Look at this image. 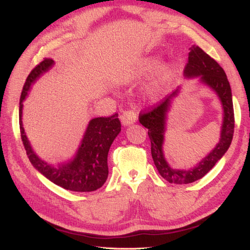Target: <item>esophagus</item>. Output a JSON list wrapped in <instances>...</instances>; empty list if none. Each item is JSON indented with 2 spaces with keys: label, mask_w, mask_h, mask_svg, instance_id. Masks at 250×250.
<instances>
[{
  "label": "esophagus",
  "mask_w": 250,
  "mask_h": 250,
  "mask_svg": "<svg viewBox=\"0 0 250 250\" xmlns=\"http://www.w3.org/2000/svg\"><path fill=\"white\" fill-rule=\"evenodd\" d=\"M121 121L122 124L127 126L133 124L137 121V113L134 111V109H128V111H124L121 115Z\"/></svg>",
  "instance_id": "34e87169"
}]
</instances>
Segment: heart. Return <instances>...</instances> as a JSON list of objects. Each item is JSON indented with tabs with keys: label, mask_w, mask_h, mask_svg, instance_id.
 Instances as JSON below:
<instances>
[{
	"label": "heart",
	"mask_w": 250,
	"mask_h": 250,
	"mask_svg": "<svg viewBox=\"0 0 250 250\" xmlns=\"http://www.w3.org/2000/svg\"><path fill=\"white\" fill-rule=\"evenodd\" d=\"M159 65V60L158 59H148L147 61H145L141 67H138L137 70H135L132 73L128 74V79H136L142 76H146L148 73H151L152 71L158 68ZM174 71L172 68L170 67H165L161 72L159 73L158 78L154 83V86H152V91L157 93L164 89V87L168 84V83L171 81V79L173 78Z\"/></svg>",
	"instance_id": "1"
}]
</instances>
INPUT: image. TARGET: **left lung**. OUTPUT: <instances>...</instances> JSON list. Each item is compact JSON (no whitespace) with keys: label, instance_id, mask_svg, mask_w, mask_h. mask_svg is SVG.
<instances>
[{"label":"left lung","instance_id":"obj_1","mask_svg":"<svg viewBox=\"0 0 250 250\" xmlns=\"http://www.w3.org/2000/svg\"><path fill=\"white\" fill-rule=\"evenodd\" d=\"M185 76L187 78L200 77L201 83L211 87L217 94L224 113H223L220 142L205 158L201 160L194 168L189 170L172 169L165 159L163 150L167 114L170 111L172 99L180 92L179 87L171 94L166 96L163 101H160L156 106H152L150 111L139 114V122L148 128V136L151 143V156L157 170L160 176L168 182L176 185H188L203 178L229 148L235 127L230 85L221 65L199 46L193 45L190 48L189 58L185 68Z\"/></svg>","mask_w":250,"mask_h":250}]
</instances>
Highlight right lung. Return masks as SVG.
<instances>
[{
  "mask_svg": "<svg viewBox=\"0 0 250 250\" xmlns=\"http://www.w3.org/2000/svg\"><path fill=\"white\" fill-rule=\"evenodd\" d=\"M55 61L45 58L37 64L30 73L23 87L20 100V129L21 142L24 144L29 161L42 176L55 185L65 190L76 192H91L100 189L108 176L107 155L114 139L121 132V122L118 114L109 117H95L89 122L86 130L79 146L74 158L60 164L58 167L47 164L35 154L26 137L21 122L23 102L28 94L30 85L37 79L47 72Z\"/></svg>",
  "mask_w": 250,
  "mask_h": 250,
  "instance_id": "obj_1",
  "label": "right lung"
}]
</instances>
